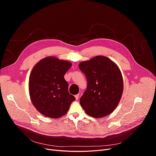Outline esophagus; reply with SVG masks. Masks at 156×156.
I'll list each match as a JSON object with an SVG mask.
<instances>
[{
  "instance_id": "34e87169",
  "label": "esophagus",
  "mask_w": 156,
  "mask_h": 156,
  "mask_svg": "<svg viewBox=\"0 0 156 156\" xmlns=\"http://www.w3.org/2000/svg\"><path fill=\"white\" fill-rule=\"evenodd\" d=\"M79 94H77V95L75 96V99H76V100H79Z\"/></svg>"
}]
</instances>
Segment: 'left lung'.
<instances>
[{"instance_id": "1", "label": "left lung", "mask_w": 156, "mask_h": 156, "mask_svg": "<svg viewBox=\"0 0 156 156\" xmlns=\"http://www.w3.org/2000/svg\"><path fill=\"white\" fill-rule=\"evenodd\" d=\"M87 80V88L80 104L87 115L103 118L116 108L124 89L123 79L117 65L104 56H97L79 64Z\"/></svg>"}]
</instances>
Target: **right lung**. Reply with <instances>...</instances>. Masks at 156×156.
Returning a JSON list of instances; mask_svg holds the SVG:
<instances>
[{
    "mask_svg": "<svg viewBox=\"0 0 156 156\" xmlns=\"http://www.w3.org/2000/svg\"><path fill=\"white\" fill-rule=\"evenodd\" d=\"M72 66L66 60L49 56L33 68L29 88L33 105L41 114L58 119L66 114L75 98L68 92L64 75Z\"/></svg>",
    "mask_w": 156,
    "mask_h": 156,
    "instance_id": "1",
    "label": "right lung"
}]
</instances>
